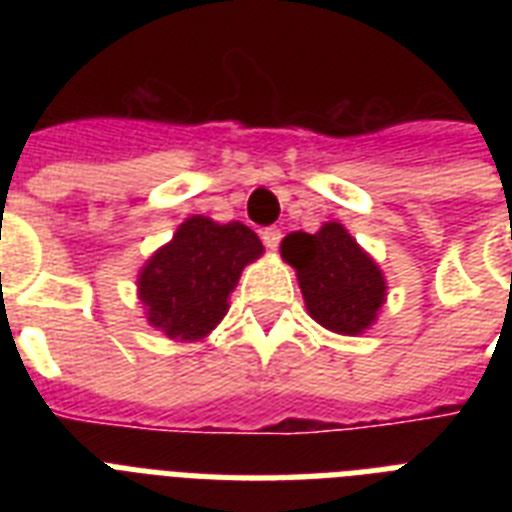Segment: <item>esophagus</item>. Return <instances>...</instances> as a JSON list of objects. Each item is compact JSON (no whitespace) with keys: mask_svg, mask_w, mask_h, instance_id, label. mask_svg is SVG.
<instances>
[{"mask_svg":"<svg viewBox=\"0 0 512 512\" xmlns=\"http://www.w3.org/2000/svg\"><path fill=\"white\" fill-rule=\"evenodd\" d=\"M263 244L268 249H279V244H281V231H279V228H265V231H263Z\"/></svg>","mask_w":512,"mask_h":512,"instance_id":"esophagus-1","label":"esophagus"}]
</instances>
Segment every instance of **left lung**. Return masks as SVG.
I'll list each match as a JSON object with an SVG mask.
<instances>
[{
    "instance_id": "8db88e82",
    "label": "left lung",
    "mask_w": 512,
    "mask_h": 512,
    "mask_svg": "<svg viewBox=\"0 0 512 512\" xmlns=\"http://www.w3.org/2000/svg\"><path fill=\"white\" fill-rule=\"evenodd\" d=\"M281 257L297 271L308 313L321 327L358 335L377 319L385 279L340 223H327L319 233H289Z\"/></svg>"
}]
</instances>
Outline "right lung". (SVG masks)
Returning a JSON list of instances; mask_svg holds the SVG:
<instances>
[{
    "mask_svg": "<svg viewBox=\"0 0 512 512\" xmlns=\"http://www.w3.org/2000/svg\"><path fill=\"white\" fill-rule=\"evenodd\" d=\"M263 255L252 228L193 215L140 273L148 321L172 340H201L228 311L244 265Z\"/></svg>",
    "mask_w": 512,
    "mask_h": 512,
    "instance_id": "obj_1",
    "label": "right lung"
}]
</instances>
